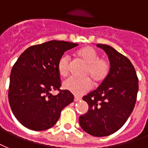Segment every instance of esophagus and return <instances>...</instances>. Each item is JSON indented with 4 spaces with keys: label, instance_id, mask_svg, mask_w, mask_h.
<instances>
[{
    "label": "esophagus",
    "instance_id": "esophagus-1",
    "mask_svg": "<svg viewBox=\"0 0 148 148\" xmlns=\"http://www.w3.org/2000/svg\"><path fill=\"white\" fill-rule=\"evenodd\" d=\"M79 100H81V98L80 97H77V96H75L74 97V101L75 102H78Z\"/></svg>",
    "mask_w": 148,
    "mask_h": 148
}]
</instances>
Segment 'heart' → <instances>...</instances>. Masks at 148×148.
Returning a JSON list of instances; mask_svg holds the SVG:
<instances>
[{
    "instance_id": "1",
    "label": "heart",
    "mask_w": 148,
    "mask_h": 148,
    "mask_svg": "<svg viewBox=\"0 0 148 148\" xmlns=\"http://www.w3.org/2000/svg\"><path fill=\"white\" fill-rule=\"evenodd\" d=\"M76 56L80 61L86 64V68L83 73L85 78L71 77L67 79L64 81L63 87L76 95H82L92 87L90 79L96 84L105 80L110 73V64L105 58H99V53L90 46L79 49L76 52ZM69 69L70 58L69 55L64 53L58 61V73L61 76L65 77L69 73Z\"/></svg>"
}]
</instances>
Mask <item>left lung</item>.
Instances as JSON below:
<instances>
[{
  "instance_id": "obj_1",
  "label": "left lung",
  "mask_w": 148,
  "mask_h": 148,
  "mask_svg": "<svg viewBox=\"0 0 148 148\" xmlns=\"http://www.w3.org/2000/svg\"><path fill=\"white\" fill-rule=\"evenodd\" d=\"M108 55L110 69L105 80L83 99L89 106L79 122L88 134L101 137L119 130L130 116L139 90L134 67L125 56L113 47L97 44Z\"/></svg>"
}]
</instances>
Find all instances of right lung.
<instances>
[{
    "label": "right lung",
    "mask_w": 148,
    "mask_h": 148,
    "mask_svg": "<svg viewBox=\"0 0 148 148\" xmlns=\"http://www.w3.org/2000/svg\"><path fill=\"white\" fill-rule=\"evenodd\" d=\"M78 46L53 40L30 46L14 64L10 75L8 101L12 113L23 125L34 131L51 128L61 110L73 102L69 90H60L58 63L64 53ZM58 90L57 96L50 93Z\"/></svg>",
    "instance_id": "obj_1"
}]
</instances>
